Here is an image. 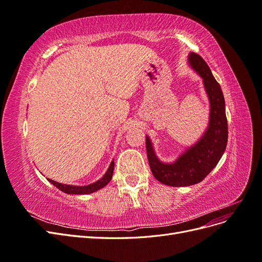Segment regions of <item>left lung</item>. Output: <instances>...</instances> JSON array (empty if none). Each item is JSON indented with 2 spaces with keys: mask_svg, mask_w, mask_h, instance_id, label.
Masks as SVG:
<instances>
[{
  "mask_svg": "<svg viewBox=\"0 0 262 262\" xmlns=\"http://www.w3.org/2000/svg\"><path fill=\"white\" fill-rule=\"evenodd\" d=\"M189 63L203 78L211 104L209 128L195 145L187 149L172 164L158 161L152 143L146 137V152L153 176L164 185L172 187L191 186L202 181L217 165L227 145L228 130L225 100L220 84L212 75L209 66L199 54L190 53Z\"/></svg>",
  "mask_w": 262,
  "mask_h": 262,
  "instance_id": "8db88e82",
  "label": "left lung"
}]
</instances>
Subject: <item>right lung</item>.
Returning <instances> with one entry per match:
<instances>
[{
  "instance_id": "obj_1",
  "label": "right lung",
  "mask_w": 262,
  "mask_h": 262,
  "mask_svg": "<svg viewBox=\"0 0 262 262\" xmlns=\"http://www.w3.org/2000/svg\"><path fill=\"white\" fill-rule=\"evenodd\" d=\"M114 167H115V163L114 161L110 164L109 168L107 170V172L104 175L101 179L97 180L94 184H91L89 186H84V187H78V186H70V185H63V184H59V182L48 179L53 186L57 187L61 191L66 192L68 194H87V193H92L97 191V190L101 189L102 187H105L108 182L112 180L113 178V173H114Z\"/></svg>"
}]
</instances>
